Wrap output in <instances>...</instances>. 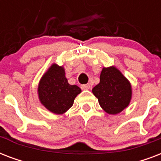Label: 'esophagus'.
Instances as JSON below:
<instances>
[{"label": "esophagus", "mask_w": 161, "mask_h": 161, "mask_svg": "<svg viewBox=\"0 0 161 161\" xmlns=\"http://www.w3.org/2000/svg\"><path fill=\"white\" fill-rule=\"evenodd\" d=\"M81 88L83 90H88L90 88V85L89 84H83V85H81Z\"/></svg>", "instance_id": "obj_1"}]
</instances>
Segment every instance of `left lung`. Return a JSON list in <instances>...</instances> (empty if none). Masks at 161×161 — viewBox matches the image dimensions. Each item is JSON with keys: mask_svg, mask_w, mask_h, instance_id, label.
<instances>
[{"mask_svg": "<svg viewBox=\"0 0 161 161\" xmlns=\"http://www.w3.org/2000/svg\"><path fill=\"white\" fill-rule=\"evenodd\" d=\"M101 108L109 114H116L128 107L132 88L127 78L115 67L103 68L100 82L93 88Z\"/></svg>", "mask_w": 161, "mask_h": 161, "instance_id": "obj_1", "label": "left lung"}]
</instances>
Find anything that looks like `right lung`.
I'll return each instance as SVG.
<instances>
[{"mask_svg": "<svg viewBox=\"0 0 161 161\" xmlns=\"http://www.w3.org/2000/svg\"><path fill=\"white\" fill-rule=\"evenodd\" d=\"M37 92L42 104L47 109L62 114L73 106L81 88L70 85L65 77L64 68L54 63L42 77Z\"/></svg>", "mask_w": 161, "mask_h": 161, "instance_id": "add662e5", "label": "right lung"}]
</instances>
